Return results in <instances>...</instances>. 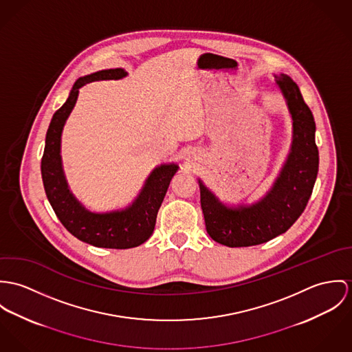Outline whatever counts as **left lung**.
<instances>
[{"label":"left lung","mask_w":352,"mask_h":352,"mask_svg":"<svg viewBox=\"0 0 352 352\" xmlns=\"http://www.w3.org/2000/svg\"><path fill=\"white\" fill-rule=\"evenodd\" d=\"M293 118V144L273 189L251 206L227 208L199 181L201 209L209 236L228 247H250L285 234L302 214L311 198L318 171L316 124L297 83L276 79Z\"/></svg>","instance_id":"left-lung-1"}]
</instances>
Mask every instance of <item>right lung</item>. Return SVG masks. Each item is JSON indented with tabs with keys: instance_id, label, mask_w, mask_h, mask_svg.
Returning <instances> with one entry per match:
<instances>
[{
	"instance_id": "1",
	"label": "right lung",
	"mask_w": 352,
	"mask_h": 352,
	"mask_svg": "<svg viewBox=\"0 0 352 352\" xmlns=\"http://www.w3.org/2000/svg\"><path fill=\"white\" fill-rule=\"evenodd\" d=\"M125 76L126 73L121 69H109L79 78L67 101L52 116L41 157L43 185L55 214L63 227L80 241L101 248L125 250L138 247L153 234L157 210L173 175L178 170L177 164H163L155 168L135 202L121 212L91 213L67 189L60 162V135L66 118L76 105L79 87L94 80L120 79Z\"/></svg>"
}]
</instances>
